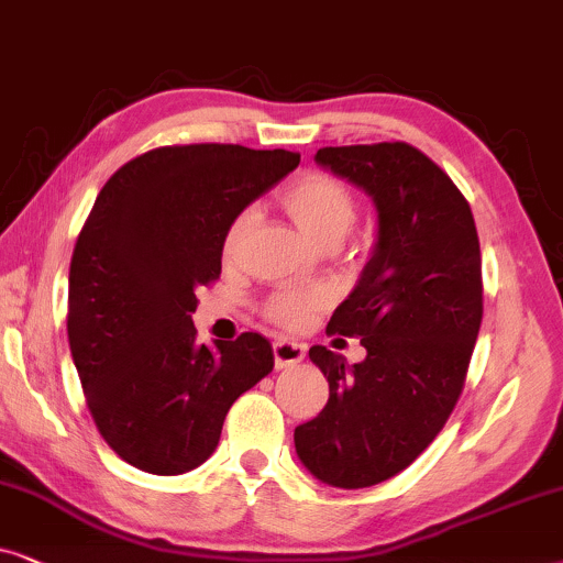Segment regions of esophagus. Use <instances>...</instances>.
Listing matches in <instances>:
<instances>
[{"instance_id": "esophagus-1", "label": "esophagus", "mask_w": 563, "mask_h": 563, "mask_svg": "<svg viewBox=\"0 0 563 563\" xmlns=\"http://www.w3.org/2000/svg\"><path fill=\"white\" fill-rule=\"evenodd\" d=\"M273 357H275V368H290V365H298L306 357V347L301 342H290V340H275L273 342Z\"/></svg>"}]
</instances>
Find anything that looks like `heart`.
<instances>
[{"mask_svg":"<svg viewBox=\"0 0 563 563\" xmlns=\"http://www.w3.org/2000/svg\"><path fill=\"white\" fill-rule=\"evenodd\" d=\"M283 208L290 213V219L296 221V227L303 231L311 242L321 246H334L342 242V236L347 234L352 223H355V198L344 187L340 179L329 175H311L298 177L296 183H290L283 192ZM257 223V211L254 208H244L234 216V221L229 223L227 236H223V257L234 260L239 250H242L244 239L250 236V231ZM329 290L327 288H311V290H280L269 298L265 306L267 319H273L275 324L283 327H301L309 321V317L321 306L329 303Z\"/></svg>","mask_w":563,"mask_h":563,"instance_id":"heart-1","label":"heart"}]
</instances>
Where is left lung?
<instances>
[{
    "mask_svg": "<svg viewBox=\"0 0 563 563\" xmlns=\"http://www.w3.org/2000/svg\"><path fill=\"white\" fill-rule=\"evenodd\" d=\"M313 162L373 200L376 244L327 327L360 336L365 360L313 344L329 399L294 443L321 484L365 489L407 468L459 401L482 327V252L466 198L415 146H327Z\"/></svg>",
    "mask_w": 563,
    "mask_h": 563,
    "instance_id": "8db88e82",
    "label": "left lung"
}]
</instances>
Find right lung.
Instances as JSON below:
<instances>
[{"label":"right lung","mask_w":563,"mask_h":563,"mask_svg":"<svg viewBox=\"0 0 563 563\" xmlns=\"http://www.w3.org/2000/svg\"><path fill=\"white\" fill-rule=\"evenodd\" d=\"M301 156L236 144L164 146L97 195L69 269V347L112 451L156 476L198 468L239 396L273 371L257 332L195 340V290L221 275L223 236Z\"/></svg>","instance_id":"add662e5"}]
</instances>
